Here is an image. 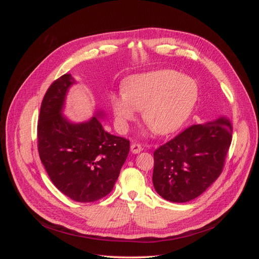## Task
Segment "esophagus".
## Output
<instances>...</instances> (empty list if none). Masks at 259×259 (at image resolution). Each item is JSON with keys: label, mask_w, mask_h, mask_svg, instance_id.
<instances>
[{"label": "esophagus", "mask_w": 259, "mask_h": 259, "mask_svg": "<svg viewBox=\"0 0 259 259\" xmlns=\"http://www.w3.org/2000/svg\"><path fill=\"white\" fill-rule=\"evenodd\" d=\"M142 151H143V148H142L141 145H139V144H132L131 145V152L133 154H139Z\"/></svg>", "instance_id": "obj_1"}]
</instances>
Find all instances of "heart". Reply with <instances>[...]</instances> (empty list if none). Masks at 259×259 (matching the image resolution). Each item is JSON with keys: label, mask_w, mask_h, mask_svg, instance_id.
I'll list each match as a JSON object with an SVG mask.
<instances>
[{"label": "heart", "mask_w": 259, "mask_h": 259, "mask_svg": "<svg viewBox=\"0 0 259 259\" xmlns=\"http://www.w3.org/2000/svg\"><path fill=\"white\" fill-rule=\"evenodd\" d=\"M197 99L198 86L192 77L164 69L129 77L122 93H111L110 104L120 131L127 129L135 110H143L146 124L155 133L166 135L185 124Z\"/></svg>", "instance_id": "1"}]
</instances>
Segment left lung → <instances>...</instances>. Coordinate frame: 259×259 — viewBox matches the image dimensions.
Listing matches in <instances>:
<instances>
[{
    "mask_svg": "<svg viewBox=\"0 0 259 259\" xmlns=\"http://www.w3.org/2000/svg\"><path fill=\"white\" fill-rule=\"evenodd\" d=\"M232 141L226 117L192 125L154 151L152 182L169 201L196 198L221 175Z\"/></svg>",
    "mask_w": 259,
    "mask_h": 259,
    "instance_id": "obj_1",
    "label": "left lung"
}]
</instances>
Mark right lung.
<instances>
[{
    "label": "right lung",
    "instance_id": "1",
    "mask_svg": "<svg viewBox=\"0 0 259 259\" xmlns=\"http://www.w3.org/2000/svg\"><path fill=\"white\" fill-rule=\"evenodd\" d=\"M76 83L64 74L48 88L37 124L39 158L53 185L78 202L99 200L112 191L130 142L105 131L98 111L89 120L73 122L63 110L67 93Z\"/></svg>",
    "mask_w": 259,
    "mask_h": 259
}]
</instances>
